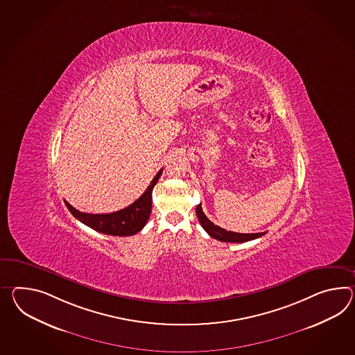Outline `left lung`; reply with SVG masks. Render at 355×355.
Segmentation results:
<instances>
[{
    "label": "left lung",
    "mask_w": 355,
    "mask_h": 355,
    "mask_svg": "<svg viewBox=\"0 0 355 355\" xmlns=\"http://www.w3.org/2000/svg\"><path fill=\"white\" fill-rule=\"evenodd\" d=\"M196 216L199 219L200 225H202V228L208 232L210 237L216 239L218 241L223 242H246L250 240H255L258 237H261L266 232H260V234H237V232H232V231H227L220 227L214 225L213 222H210L208 216L204 214L201 204L196 207Z\"/></svg>",
    "instance_id": "obj_1"
}]
</instances>
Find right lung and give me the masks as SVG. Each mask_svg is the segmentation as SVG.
I'll use <instances>...</instances> for the list:
<instances>
[{
  "label": "right lung",
  "mask_w": 355,
  "mask_h": 355,
  "mask_svg": "<svg viewBox=\"0 0 355 355\" xmlns=\"http://www.w3.org/2000/svg\"><path fill=\"white\" fill-rule=\"evenodd\" d=\"M163 169H160L154 180L150 183L146 191L136 200L130 207L121 209L109 214H89L82 213L73 208L68 201L64 200L67 208L70 213L82 222L83 225L91 227L97 232L112 236H132L139 232L148 220L151 214V204H153V189L162 175Z\"/></svg>",
  "instance_id": "1"
}]
</instances>
